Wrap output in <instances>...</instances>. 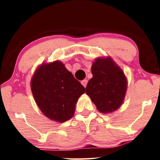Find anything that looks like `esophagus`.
I'll use <instances>...</instances> for the list:
<instances>
[{
    "instance_id": "1",
    "label": "esophagus",
    "mask_w": 160,
    "mask_h": 160,
    "mask_svg": "<svg viewBox=\"0 0 160 160\" xmlns=\"http://www.w3.org/2000/svg\"><path fill=\"white\" fill-rule=\"evenodd\" d=\"M87 82H88V80H82V81H81L82 85L84 87H86V85H87Z\"/></svg>"
}]
</instances>
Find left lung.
<instances>
[{
    "mask_svg": "<svg viewBox=\"0 0 160 160\" xmlns=\"http://www.w3.org/2000/svg\"><path fill=\"white\" fill-rule=\"evenodd\" d=\"M92 78L86 87V94L102 113H109L122 103L127 81L124 73L111 58H98L92 66Z\"/></svg>",
    "mask_w": 160,
    "mask_h": 160,
    "instance_id": "1",
    "label": "left lung"
}]
</instances>
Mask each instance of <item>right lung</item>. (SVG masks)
Returning a JSON list of instances; mask_svg holds the SVG:
<instances>
[{
    "mask_svg": "<svg viewBox=\"0 0 160 160\" xmlns=\"http://www.w3.org/2000/svg\"><path fill=\"white\" fill-rule=\"evenodd\" d=\"M31 86L40 111L50 120L59 122L74 116L78 98L85 92L83 86L58 61L40 65Z\"/></svg>",
    "mask_w": 160,
    "mask_h": 160,
    "instance_id": "right-lung-1",
    "label": "right lung"
}]
</instances>
